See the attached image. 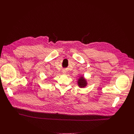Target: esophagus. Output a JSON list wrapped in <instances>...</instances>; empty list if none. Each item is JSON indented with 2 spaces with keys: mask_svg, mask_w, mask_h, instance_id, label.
<instances>
[{
  "mask_svg": "<svg viewBox=\"0 0 134 134\" xmlns=\"http://www.w3.org/2000/svg\"><path fill=\"white\" fill-rule=\"evenodd\" d=\"M63 73H64V74H65V73H66V71H65V70H64V71H63Z\"/></svg>",
  "mask_w": 134,
  "mask_h": 134,
  "instance_id": "esophagus-1",
  "label": "esophagus"
}]
</instances>
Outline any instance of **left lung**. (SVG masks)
Masks as SVG:
<instances>
[{
    "mask_svg": "<svg viewBox=\"0 0 134 134\" xmlns=\"http://www.w3.org/2000/svg\"><path fill=\"white\" fill-rule=\"evenodd\" d=\"M77 84L80 88H84L87 84L86 80L85 79L83 76H81L80 78H79L77 81Z\"/></svg>",
    "mask_w": 134,
    "mask_h": 134,
    "instance_id": "8db88e82",
    "label": "left lung"
}]
</instances>
